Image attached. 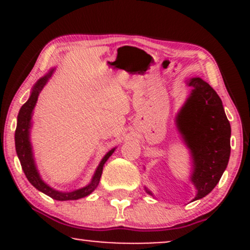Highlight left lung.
I'll list each match as a JSON object with an SVG mask.
<instances>
[{"label":"left lung","mask_w":250,"mask_h":250,"mask_svg":"<svg viewBox=\"0 0 250 250\" xmlns=\"http://www.w3.org/2000/svg\"><path fill=\"white\" fill-rule=\"evenodd\" d=\"M187 84L191 91L175 117V125L190 154L196 201L213 190L228 166L231 129L216 91L197 76L187 80ZM145 190L154 196L147 187Z\"/></svg>","instance_id":"left-lung-1"}]
</instances>
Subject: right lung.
<instances>
[{
    "mask_svg": "<svg viewBox=\"0 0 250 250\" xmlns=\"http://www.w3.org/2000/svg\"><path fill=\"white\" fill-rule=\"evenodd\" d=\"M55 71V68L50 69L48 71V74H45L44 76L37 81L34 84L33 89H31V93L28 101L22 105L21 109L19 111V115H17V125L15 130V148H16V154L19 156L20 162H21L22 169H23L25 176L31 185L35 187L37 190L42 191L43 194L48 195L51 199L57 200V201H69V200H79L82 197L88 196L95 190L97 186H99L100 179H101L103 166L107 162L109 157L113 155L116 148H113L111 150H109L107 154L103 156V159L100 162V165L97 166L95 173H94L91 181L88 183L85 187H82L80 189H75V190L71 191H60L56 189L51 188L49 185L44 182L42 180L41 175H40L39 170H37L35 159H34V153H33V146L30 142V129L33 125L31 122V117H33V111L35 108L37 99H39L40 93L47 84V82L49 81V79L53 75V73Z\"/></svg>",
    "mask_w": 250,
    "mask_h": 250,
    "instance_id": "obj_1",
    "label": "right lung"
}]
</instances>
